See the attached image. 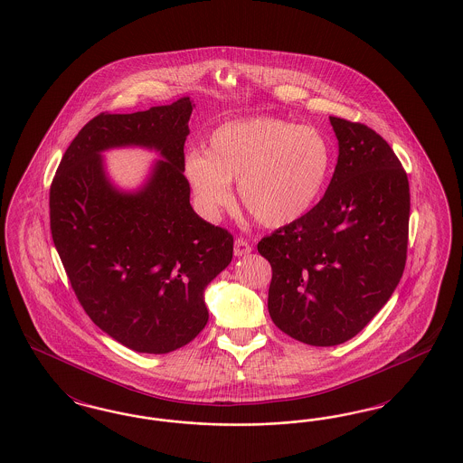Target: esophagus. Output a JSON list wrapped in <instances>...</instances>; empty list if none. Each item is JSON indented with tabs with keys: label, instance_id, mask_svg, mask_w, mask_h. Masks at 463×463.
Listing matches in <instances>:
<instances>
[{
	"label": "esophagus",
	"instance_id": "esophagus-1",
	"mask_svg": "<svg viewBox=\"0 0 463 463\" xmlns=\"http://www.w3.org/2000/svg\"><path fill=\"white\" fill-rule=\"evenodd\" d=\"M248 253H251L250 242L246 241V240H242V238H236V240H234V255H236V257H244V255H248Z\"/></svg>",
	"mask_w": 463,
	"mask_h": 463
}]
</instances>
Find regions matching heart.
<instances>
[{
	"label": "heart",
	"mask_w": 463,
	"mask_h": 463,
	"mask_svg": "<svg viewBox=\"0 0 463 463\" xmlns=\"http://www.w3.org/2000/svg\"><path fill=\"white\" fill-rule=\"evenodd\" d=\"M333 166L328 137L278 116L227 121L210 133L203 153L185 157L184 174L199 206L217 213L238 180L244 212L264 227L306 217L321 198Z\"/></svg>",
	"instance_id": "heart-1"
}]
</instances>
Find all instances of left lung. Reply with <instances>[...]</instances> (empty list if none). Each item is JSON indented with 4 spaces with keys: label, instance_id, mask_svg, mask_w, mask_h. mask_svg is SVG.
<instances>
[{
    "label": "left lung",
    "instance_id": "8db88e82",
    "mask_svg": "<svg viewBox=\"0 0 463 463\" xmlns=\"http://www.w3.org/2000/svg\"><path fill=\"white\" fill-rule=\"evenodd\" d=\"M338 161L323 199L259 242L272 267L274 325L316 347L351 340L394 293L406 264L410 184L372 128L330 116Z\"/></svg>",
    "mask_w": 463,
    "mask_h": 463
}]
</instances>
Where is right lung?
I'll return each mask as SVG.
<instances>
[{
  "label": "right lung",
  "instance_id": "add662e5",
  "mask_svg": "<svg viewBox=\"0 0 463 463\" xmlns=\"http://www.w3.org/2000/svg\"><path fill=\"white\" fill-rule=\"evenodd\" d=\"M193 100L132 114H99L67 147L50 187V229L90 319L116 342L166 354L208 323L204 289L232 260V236L191 206L184 144ZM156 150L146 182L116 188L101 153Z\"/></svg>",
  "mask_w": 463,
  "mask_h": 463
}]
</instances>
